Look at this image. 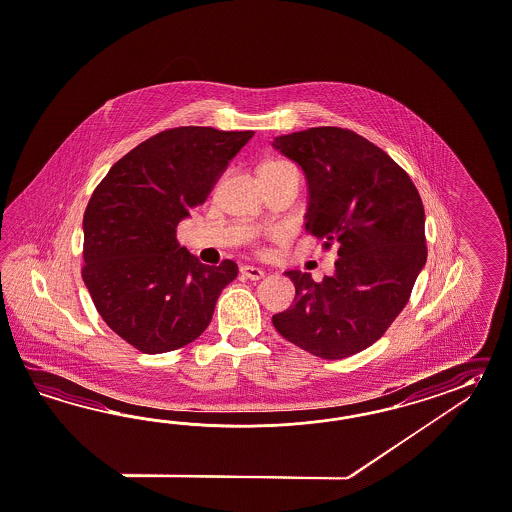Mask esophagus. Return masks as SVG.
<instances>
[{"label": "esophagus", "instance_id": "obj_1", "mask_svg": "<svg viewBox=\"0 0 512 512\" xmlns=\"http://www.w3.org/2000/svg\"><path fill=\"white\" fill-rule=\"evenodd\" d=\"M241 275L249 278V280H262L265 273H263L262 269L254 267V265H243L241 267Z\"/></svg>", "mask_w": 512, "mask_h": 512}]
</instances>
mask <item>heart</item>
Here are the masks:
<instances>
[{
	"label": "heart",
	"mask_w": 512,
	"mask_h": 512,
	"mask_svg": "<svg viewBox=\"0 0 512 512\" xmlns=\"http://www.w3.org/2000/svg\"><path fill=\"white\" fill-rule=\"evenodd\" d=\"M276 167H291V165H288V163H271L265 169H276Z\"/></svg>",
	"instance_id": "b5f03b06"
}]
</instances>
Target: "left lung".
<instances>
[{"label": "left lung", "mask_w": 512, "mask_h": 512, "mask_svg": "<svg viewBox=\"0 0 512 512\" xmlns=\"http://www.w3.org/2000/svg\"><path fill=\"white\" fill-rule=\"evenodd\" d=\"M273 148L304 172L306 230L340 256L323 282L284 273L295 302L273 325L327 360L360 353L401 314L427 262L420 193L394 159L351 130L308 128L275 137Z\"/></svg>", "instance_id": "1"}]
</instances>
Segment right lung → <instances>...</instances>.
Returning a JSON list of instances; mask_svg holds the SVG:
<instances>
[{
	"mask_svg": "<svg viewBox=\"0 0 512 512\" xmlns=\"http://www.w3.org/2000/svg\"><path fill=\"white\" fill-rule=\"evenodd\" d=\"M254 132L182 126L109 169L83 215V282L107 327L141 353H169L208 328L237 265H204L176 239L180 221Z\"/></svg>",
	"mask_w": 512,
	"mask_h": 512,
	"instance_id": "add662e5",
	"label": "right lung"
}]
</instances>
